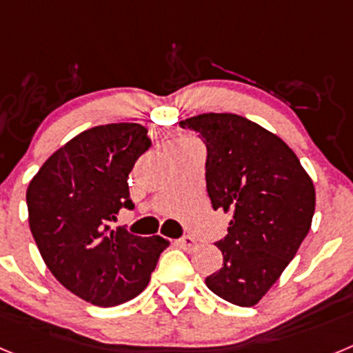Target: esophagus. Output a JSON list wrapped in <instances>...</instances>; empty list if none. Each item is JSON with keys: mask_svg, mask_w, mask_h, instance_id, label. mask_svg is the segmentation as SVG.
I'll return each instance as SVG.
<instances>
[{"mask_svg": "<svg viewBox=\"0 0 353 353\" xmlns=\"http://www.w3.org/2000/svg\"><path fill=\"white\" fill-rule=\"evenodd\" d=\"M179 245L182 249H185V251H192V249H194L196 245H198V242H196L194 236L183 235L182 239H179Z\"/></svg>", "mask_w": 353, "mask_h": 353, "instance_id": "esophagus-1", "label": "esophagus"}]
</instances>
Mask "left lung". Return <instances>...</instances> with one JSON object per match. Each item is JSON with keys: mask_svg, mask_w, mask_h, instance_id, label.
Returning <instances> with one entry per match:
<instances>
[{"mask_svg": "<svg viewBox=\"0 0 353 353\" xmlns=\"http://www.w3.org/2000/svg\"><path fill=\"white\" fill-rule=\"evenodd\" d=\"M207 146L205 179L214 210L232 212L217 242L223 267L205 279L224 301L251 307L297 254L314 214V185L293 150L254 121L205 113L180 121Z\"/></svg>", "mask_w": 353, "mask_h": 353, "instance_id": "1", "label": "left lung"}]
</instances>
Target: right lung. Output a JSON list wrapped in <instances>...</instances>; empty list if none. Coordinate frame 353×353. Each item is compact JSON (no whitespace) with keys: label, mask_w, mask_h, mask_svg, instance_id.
Listing matches in <instances>:
<instances>
[{"label":"right lung","mask_w":353,"mask_h":353,"mask_svg":"<svg viewBox=\"0 0 353 353\" xmlns=\"http://www.w3.org/2000/svg\"><path fill=\"white\" fill-rule=\"evenodd\" d=\"M150 146L139 123L93 127L56 150L28 185L30 230L48 269L93 305L139 295L170 245L109 226L121 208H134L127 179Z\"/></svg>","instance_id":"right-lung-1"}]
</instances>
